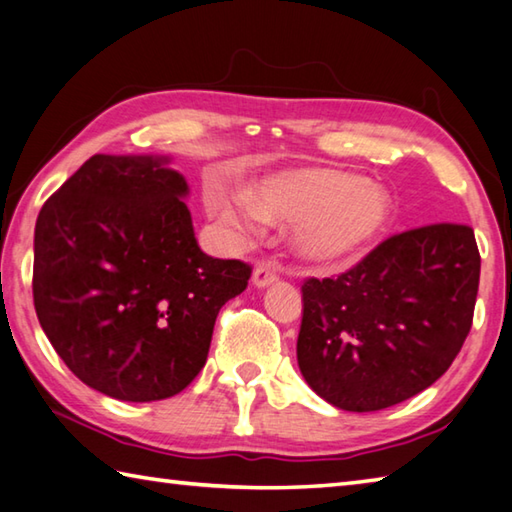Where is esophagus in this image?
Instances as JSON below:
<instances>
[{
  "label": "esophagus",
  "mask_w": 512,
  "mask_h": 512,
  "mask_svg": "<svg viewBox=\"0 0 512 512\" xmlns=\"http://www.w3.org/2000/svg\"><path fill=\"white\" fill-rule=\"evenodd\" d=\"M277 279H279V270L275 264H259L253 273V284L257 288L270 286L273 282H277Z\"/></svg>",
  "instance_id": "esophagus-1"
}]
</instances>
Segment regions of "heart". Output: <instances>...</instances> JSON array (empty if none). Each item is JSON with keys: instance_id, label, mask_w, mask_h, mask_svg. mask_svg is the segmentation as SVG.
<instances>
[{"instance_id": "heart-1", "label": "heart", "mask_w": 512, "mask_h": 512, "mask_svg": "<svg viewBox=\"0 0 512 512\" xmlns=\"http://www.w3.org/2000/svg\"><path fill=\"white\" fill-rule=\"evenodd\" d=\"M206 206L230 233L248 235L264 219L297 222L299 253L335 262L359 253L386 228L393 202L382 186L335 168L286 170L244 190L210 186Z\"/></svg>"}]
</instances>
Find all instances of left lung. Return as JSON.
<instances>
[{
  "label": "left lung",
  "mask_w": 512,
  "mask_h": 512,
  "mask_svg": "<svg viewBox=\"0 0 512 512\" xmlns=\"http://www.w3.org/2000/svg\"><path fill=\"white\" fill-rule=\"evenodd\" d=\"M479 250L464 224L384 239L337 277H308L297 362L315 393L370 413L422 393L453 364L473 326Z\"/></svg>",
  "instance_id": "1"
}]
</instances>
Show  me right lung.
<instances>
[{
	"mask_svg": "<svg viewBox=\"0 0 512 512\" xmlns=\"http://www.w3.org/2000/svg\"><path fill=\"white\" fill-rule=\"evenodd\" d=\"M168 157L93 155L35 224L33 299L57 355L122 402L173 397L204 368L219 308L253 268L197 246Z\"/></svg>",
	"mask_w": 512,
	"mask_h": 512,
	"instance_id": "1",
	"label": "right lung"
}]
</instances>
